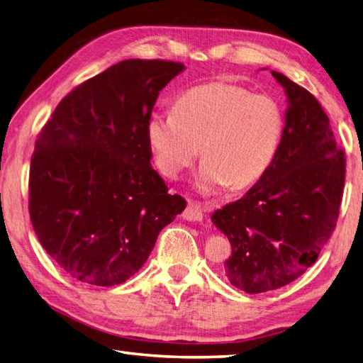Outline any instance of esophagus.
<instances>
[{"instance_id": "esophagus-1", "label": "esophagus", "mask_w": 363, "mask_h": 363, "mask_svg": "<svg viewBox=\"0 0 363 363\" xmlns=\"http://www.w3.org/2000/svg\"><path fill=\"white\" fill-rule=\"evenodd\" d=\"M182 217L189 221H203L204 213L201 209V204H198L195 201H189V206L186 207V211H184Z\"/></svg>"}]
</instances>
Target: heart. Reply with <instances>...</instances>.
I'll use <instances>...</instances> for the list:
<instances>
[{
  "label": "heart",
  "instance_id": "obj_1",
  "mask_svg": "<svg viewBox=\"0 0 363 363\" xmlns=\"http://www.w3.org/2000/svg\"><path fill=\"white\" fill-rule=\"evenodd\" d=\"M285 128L279 103L268 95L215 81L182 94L173 112L150 118L146 138L159 172L176 179L199 156L204 191L246 189L259 182L279 151Z\"/></svg>",
  "mask_w": 363,
  "mask_h": 363
}]
</instances>
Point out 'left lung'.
Wrapping results in <instances>:
<instances>
[{
	"label": "left lung",
	"mask_w": 363,
	"mask_h": 363,
	"mask_svg": "<svg viewBox=\"0 0 363 363\" xmlns=\"http://www.w3.org/2000/svg\"><path fill=\"white\" fill-rule=\"evenodd\" d=\"M289 109L277 156L243 198L212 215L233 254L223 274L246 293L276 290L304 274L333 235L346 157L318 99L282 73Z\"/></svg>",
	"instance_id": "obj_1"
}]
</instances>
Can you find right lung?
Instances as JSON below:
<instances>
[{
	"instance_id": "add662e5",
	"label": "right lung",
	"mask_w": 363,
	"mask_h": 363,
	"mask_svg": "<svg viewBox=\"0 0 363 363\" xmlns=\"http://www.w3.org/2000/svg\"><path fill=\"white\" fill-rule=\"evenodd\" d=\"M182 70L172 60H121L64 96L38 133L29 217L73 279L101 287L128 281L186 209L151 167L146 138L159 91Z\"/></svg>"
}]
</instances>
